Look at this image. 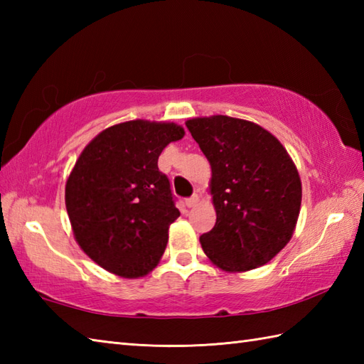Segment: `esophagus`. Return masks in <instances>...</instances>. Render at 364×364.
I'll return each mask as SVG.
<instances>
[{
    "instance_id": "obj_1",
    "label": "esophagus",
    "mask_w": 364,
    "mask_h": 364,
    "mask_svg": "<svg viewBox=\"0 0 364 364\" xmlns=\"http://www.w3.org/2000/svg\"><path fill=\"white\" fill-rule=\"evenodd\" d=\"M184 203H186V206H188V208L196 206V205L198 203V196H197V194H194L192 197L186 198V200H184Z\"/></svg>"
}]
</instances>
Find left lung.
<instances>
[{"label": "left lung", "mask_w": 364, "mask_h": 364, "mask_svg": "<svg viewBox=\"0 0 364 364\" xmlns=\"http://www.w3.org/2000/svg\"><path fill=\"white\" fill-rule=\"evenodd\" d=\"M211 164L215 225L200 236L213 264L245 272L266 264L289 242L301 183L280 141L257 123L211 115L186 122Z\"/></svg>", "instance_id": "8db88e82"}]
</instances>
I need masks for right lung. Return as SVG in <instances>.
Instances as JSON below:
<instances>
[{"label":"right lung","mask_w":364,"mask_h":364,"mask_svg":"<svg viewBox=\"0 0 364 364\" xmlns=\"http://www.w3.org/2000/svg\"><path fill=\"white\" fill-rule=\"evenodd\" d=\"M176 123L129 120L86 145L65 184V206L82 252L107 272L144 277L158 266L180 211L158 158L183 139Z\"/></svg>","instance_id":"obj_1"}]
</instances>
